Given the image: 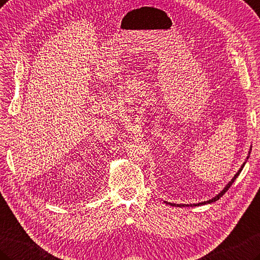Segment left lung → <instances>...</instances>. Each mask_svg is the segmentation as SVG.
<instances>
[{
  "label": "left lung",
  "instance_id": "obj_1",
  "mask_svg": "<svg viewBox=\"0 0 260 260\" xmlns=\"http://www.w3.org/2000/svg\"><path fill=\"white\" fill-rule=\"evenodd\" d=\"M250 151H251V146H250V150H249V153H248V156H247V159H246V161L245 162H243V164H242V166L240 167V169H239L238 170V172H237V174L235 175V177H233L232 178V179L230 180V181H229L228 182V185L224 187V188H223V189L220 191V192H218V194L217 195H215L214 197H213V198H211V200H208V201H205V202H201V203H197V204H176V203H170V202H167V201H164L165 203H166V204H168V205H171V206H177V207H182V206H186V207H192V206H200V205H206V204H211V203H214V202H216L217 200H220V198L223 196V195H224L225 194V192L228 191V189H229V188H230L231 186H232V184H233V182H235V180L237 179V178H238V176L239 175H240V172L242 171V169H243V167H245V165L247 164V160L249 159V155H250Z\"/></svg>",
  "mask_w": 260,
  "mask_h": 260
}]
</instances>
